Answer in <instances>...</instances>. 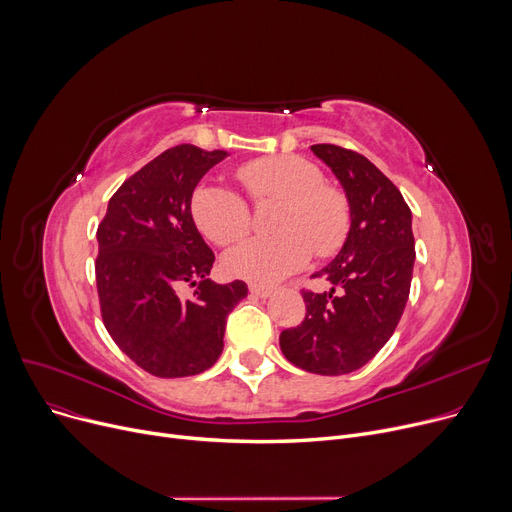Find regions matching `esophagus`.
Listing matches in <instances>:
<instances>
[{
	"mask_svg": "<svg viewBox=\"0 0 512 512\" xmlns=\"http://www.w3.org/2000/svg\"><path fill=\"white\" fill-rule=\"evenodd\" d=\"M250 293L266 299V297H270V295L275 293V289L273 287H264V285H250Z\"/></svg>",
	"mask_w": 512,
	"mask_h": 512,
	"instance_id": "34e87169",
	"label": "esophagus"
}]
</instances>
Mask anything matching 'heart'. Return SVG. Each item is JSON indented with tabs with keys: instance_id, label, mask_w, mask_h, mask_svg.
<instances>
[{
	"instance_id": "b5f03b06",
	"label": "heart",
	"mask_w": 512,
	"mask_h": 512,
	"mask_svg": "<svg viewBox=\"0 0 512 512\" xmlns=\"http://www.w3.org/2000/svg\"><path fill=\"white\" fill-rule=\"evenodd\" d=\"M254 202L281 200L273 229L281 235L252 237L225 254L229 275L258 285L281 281L304 268L312 254H335L349 231L347 198L324 184V173L302 157H266L237 169ZM192 217L215 244L227 246L244 237L252 215L235 190L204 184L192 196Z\"/></svg>"
}]
</instances>
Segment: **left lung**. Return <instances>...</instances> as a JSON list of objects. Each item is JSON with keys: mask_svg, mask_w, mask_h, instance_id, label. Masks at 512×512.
<instances>
[{"mask_svg": "<svg viewBox=\"0 0 512 512\" xmlns=\"http://www.w3.org/2000/svg\"><path fill=\"white\" fill-rule=\"evenodd\" d=\"M312 153L339 179L349 231L339 254L312 277L328 291H304V322L281 333L289 362L312 374L341 376L366 366L403 316L415 262L411 210L397 186L364 155L335 144Z\"/></svg>", "mask_w": 512, "mask_h": 512, "instance_id": "8db88e82", "label": "left lung"}]
</instances>
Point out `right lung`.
Here are the masks:
<instances>
[{
  "label": "right lung",
  "mask_w": 512,
  "mask_h": 512,
  "mask_svg": "<svg viewBox=\"0 0 512 512\" xmlns=\"http://www.w3.org/2000/svg\"><path fill=\"white\" fill-rule=\"evenodd\" d=\"M227 150L177 144L144 165L107 204L95 264L107 333L136 366L159 378L215 366L229 312L248 295L244 281H210L215 254L192 219V194ZM182 282L199 287L190 300Z\"/></svg>",
  "instance_id": "right-lung-1"
}]
</instances>
